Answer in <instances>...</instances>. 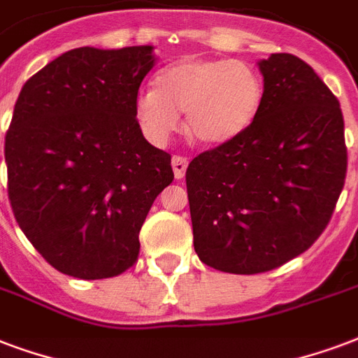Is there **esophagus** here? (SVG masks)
<instances>
[{
    "label": "esophagus",
    "mask_w": 358,
    "mask_h": 358,
    "mask_svg": "<svg viewBox=\"0 0 358 358\" xmlns=\"http://www.w3.org/2000/svg\"><path fill=\"white\" fill-rule=\"evenodd\" d=\"M171 166H173V176H176V179H182L185 171L189 168V158L176 155V157L171 158Z\"/></svg>",
    "instance_id": "34e87169"
}]
</instances>
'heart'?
<instances>
[{
  "label": "heart",
  "instance_id": "heart-1",
  "mask_svg": "<svg viewBox=\"0 0 358 358\" xmlns=\"http://www.w3.org/2000/svg\"><path fill=\"white\" fill-rule=\"evenodd\" d=\"M264 98L259 71L247 62L187 58L169 64L155 77V90L136 98V118L155 143L168 141L185 113L190 138L222 145L247 131Z\"/></svg>",
  "mask_w": 358,
  "mask_h": 358
}]
</instances>
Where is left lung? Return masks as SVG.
Here are the masks:
<instances>
[{"label": "left lung", "mask_w": 358, "mask_h": 358, "mask_svg": "<svg viewBox=\"0 0 358 358\" xmlns=\"http://www.w3.org/2000/svg\"><path fill=\"white\" fill-rule=\"evenodd\" d=\"M257 120L187 168L194 249L228 273H262L308 251L330 222L348 171L340 101L298 56L259 64Z\"/></svg>", "instance_id": "1"}]
</instances>
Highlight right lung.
I'll return each instance as SVG.
<instances>
[{
  "label": "right lung",
  "instance_id": "right-lung-1",
  "mask_svg": "<svg viewBox=\"0 0 358 358\" xmlns=\"http://www.w3.org/2000/svg\"><path fill=\"white\" fill-rule=\"evenodd\" d=\"M152 47L67 50L26 80L5 136L18 227L66 275L106 279L136 264L139 230L173 181L171 157L136 118Z\"/></svg>",
  "mask_w": 358,
  "mask_h": 358
}]
</instances>
